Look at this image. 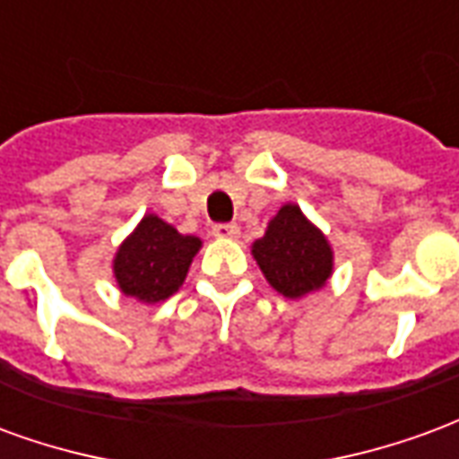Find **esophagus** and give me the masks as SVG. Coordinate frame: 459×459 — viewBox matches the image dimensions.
Here are the masks:
<instances>
[{"label":"esophagus","instance_id":"esophagus-1","mask_svg":"<svg viewBox=\"0 0 459 459\" xmlns=\"http://www.w3.org/2000/svg\"><path fill=\"white\" fill-rule=\"evenodd\" d=\"M211 233L216 236V238H238L240 236V229L236 223H216Z\"/></svg>","mask_w":459,"mask_h":459}]
</instances>
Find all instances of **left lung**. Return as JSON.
Returning a JSON list of instances; mask_svg holds the SVG:
<instances>
[{
    "label": "left lung",
    "instance_id": "8db88e82",
    "mask_svg": "<svg viewBox=\"0 0 459 459\" xmlns=\"http://www.w3.org/2000/svg\"><path fill=\"white\" fill-rule=\"evenodd\" d=\"M250 253L270 288L288 299L322 290L334 273L332 243L298 204L280 206L263 238L250 246Z\"/></svg>",
    "mask_w": 459,
    "mask_h": 459
}]
</instances>
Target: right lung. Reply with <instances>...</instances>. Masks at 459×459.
<instances>
[{
  "label": "right lung",
  "mask_w": 459,
  "mask_h": 459,
  "mask_svg": "<svg viewBox=\"0 0 459 459\" xmlns=\"http://www.w3.org/2000/svg\"><path fill=\"white\" fill-rule=\"evenodd\" d=\"M201 238L184 236L157 213H144L113 258V275L125 298L142 305L169 299L184 285Z\"/></svg>",
  "instance_id": "obj_1"
}]
</instances>
